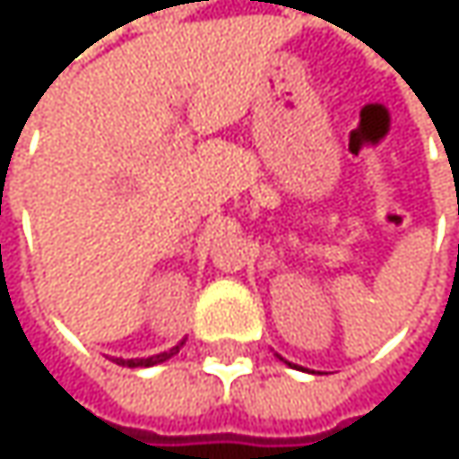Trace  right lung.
<instances>
[{
    "mask_svg": "<svg viewBox=\"0 0 459 459\" xmlns=\"http://www.w3.org/2000/svg\"><path fill=\"white\" fill-rule=\"evenodd\" d=\"M180 345H183V342H180ZM180 345L169 348L167 353L151 356V359H114V361H117V364H122V367H153V364H159V361H167L169 356H175V353L180 351Z\"/></svg>",
    "mask_w": 459,
    "mask_h": 459,
    "instance_id": "right-lung-1",
    "label": "right lung"
}]
</instances>
